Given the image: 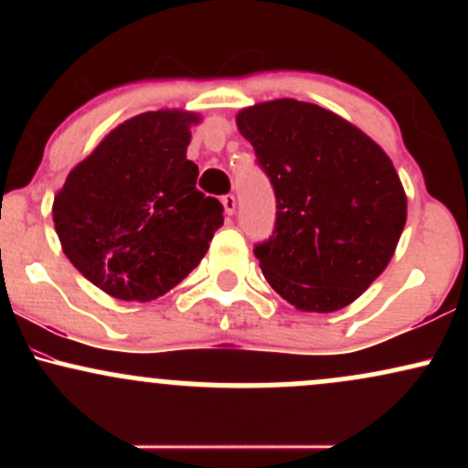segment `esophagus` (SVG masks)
Here are the masks:
<instances>
[{
  "label": "esophagus",
  "instance_id": "34e87169",
  "mask_svg": "<svg viewBox=\"0 0 468 468\" xmlns=\"http://www.w3.org/2000/svg\"><path fill=\"white\" fill-rule=\"evenodd\" d=\"M222 204H224V211H227V216H233L235 208H238V200H235L233 193H229V196L222 197Z\"/></svg>",
  "mask_w": 468,
  "mask_h": 468
}]
</instances>
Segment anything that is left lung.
Returning a JSON list of instances; mask_svg holds the SVG:
<instances>
[{
    "label": "left lung",
    "mask_w": 468,
    "mask_h": 468,
    "mask_svg": "<svg viewBox=\"0 0 468 468\" xmlns=\"http://www.w3.org/2000/svg\"><path fill=\"white\" fill-rule=\"evenodd\" d=\"M241 136L271 178L272 235L255 257L275 292L303 313H335L389 264L407 197L389 155L314 103L268 101L238 114Z\"/></svg>",
    "instance_id": "obj_1"
}]
</instances>
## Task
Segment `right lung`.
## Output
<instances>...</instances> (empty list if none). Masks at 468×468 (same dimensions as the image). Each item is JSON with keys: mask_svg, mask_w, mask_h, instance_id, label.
<instances>
[{"mask_svg": "<svg viewBox=\"0 0 468 468\" xmlns=\"http://www.w3.org/2000/svg\"><path fill=\"white\" fill-rule=\"evenodd\" d=\"M180 110L118 125L69 171L52 204L63 252L94 286L122 302H152L200 264L224 207L196 189L186 160L193 122Z\"/></svg>", "mask_w": 468, "mask_h": 468, "instance_id": "1", "label": "right lung"}]
</instances>
